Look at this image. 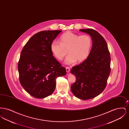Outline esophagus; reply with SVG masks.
<instances>
[{
	"instance_id": "obj_1",
	"label": "esophagus",
	"mask_w": 129,
	"mask_h": 129,
	"mask_svg": "<svg viewBox=\"0 0 129 129\" xmlns=\"http://www.w3.org/2000/svg\"><path fill=\"white\" fill-rule=\"evenodd\" d=\"M66 72H67V73H69V72H70V68L69 67H66Z\"/></svg>"
}]
</instances>
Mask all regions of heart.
Masks as SVG:
<instances>
[{"label":"heart","mask_w":129,"mask_h":129,"mask_svg":"<svg viewBox=\"0 0 129 129\" xmlns=\"http://www.w3.org/2000/svg\"><path fill=\"white\" fill-rule=\"evenodd\" d=\"M59 42L54 41L50 45L53 55L57 59L62 60L67 53L69 55L65 63L72 64L75 62H81L88 57L92 48V38L88 35H80L67 32L62 35Z\"/></svg>","instance_id":"1"}]
</instances>
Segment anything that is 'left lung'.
<instances>
[{"instance_id": "1", "label": "left lung", "mask_w": 129, "mask_h": 129, "mask_svg": "<svg viewBox=\"0 0 129 129\" xmlns=\"http://www.w3.org/2000/svg\"><path fill=\"white\" fill-rule=\"evenodd\" d=\"M79 30L88 34L93 44L88 57L71 71L76 79L71 89L76 97L88 100L98 96L106 86L110 74V55L105 40L97 31L89 28Z\"/></svg>"}]
</instances>
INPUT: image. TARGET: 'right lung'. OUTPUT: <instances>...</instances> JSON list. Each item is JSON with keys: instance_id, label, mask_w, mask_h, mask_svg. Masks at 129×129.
I'll use <instances>...</instances> for the list:
<instances>
[{"instance_id": "right-lung-1", "label": "right lung", "mask_w": 129, "mask_h": 129, "mask_svg": "<svg viewBox=\"0 0 129 129\" xmlns=\"http://www.w3.org/2000/svg\"><path fill=\"white\" fill-rule=\"evenodd\" d=\"M61 30L43 31L25 44L18 64L19 81L25 90L36 98H44L55 89L56 79L66 74L50 49Z\"/></svg>"}]
</instances>
